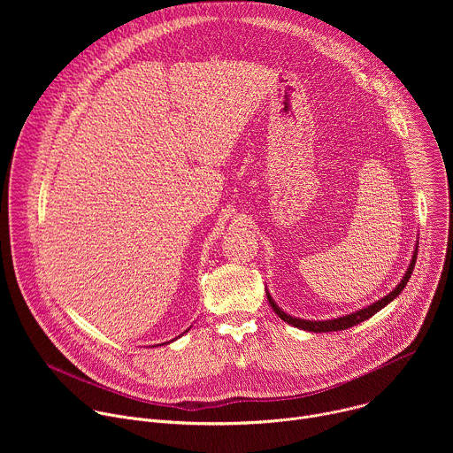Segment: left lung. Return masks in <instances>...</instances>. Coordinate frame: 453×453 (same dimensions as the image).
<instances>
[{
  "label": "left lung",
  "mask_w": 453,
  "mask_h": 453,
  "mask_svg": "<svg viewBox=\"0 0 453 453\" xmlns=\"http://www.w3.org/2000/svg\"><path fill=\"white\" fill-rule=\"evenodd\" d=\"M416 257H418V243H416V247H414V252H412V257H411V264H409V267H407V271H405L402 281H400L389 294L383 296L381 299H378V301H374V303H371V304H367V306H364V308H358V310H355V311H351V313H346V315H341V317H334V319H326V320L299 319V317H292L290 313L283 311V310L276 304V301L273 299L271 292L265 288V290H267V299H269V304L273 306V310L276 311V315H278L280 319H283L285 322H288V325H292V326H296V328H299V330L313 332V334L341 332V330L357 326L358 322H364L365 319H369V317H372L376 311H380L383 306H387L391 301H395V299L402 294V290L405 288L407 281L411 280V274H412L414 265H416Z\"/></svg>",
  "instance_id": "8db88e82"
}]
</instances>
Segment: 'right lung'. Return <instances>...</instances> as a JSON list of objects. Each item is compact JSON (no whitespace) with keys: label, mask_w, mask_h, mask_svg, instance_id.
Wrapping results in <instances>:
<instances>
[{"label":"right lung","mask_w":453,"mask_h":453,"mask_svg":"<svg viewBox=\"0 0 453 453\" xmlns=\"http://www.w3.org/2000/svg\"><path fill=\"white\" fill-rule=\"evenodd\" d=\"M188 330H189V328H188ZM188 330H186V332H188ZM186 332H184V334H186ZM179 337H182V335H179ZM173 341H175V339H173ZM173 341H170V342H173ZM170 342H165V344H170Z\"/></svg>","instance_id":"right-lung-1"}]
</instances>
